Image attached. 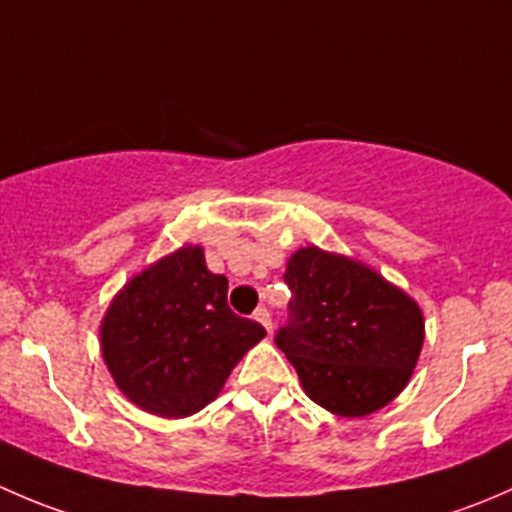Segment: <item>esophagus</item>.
Masks as SVG:
<instances>
[{
    "label": "esophagus",
    "mask_w": 512,
    "mask_h": 512,
    "mask_svg": "<svg viewBox=\"0 0 512 512\" xmlns=\"http://www.w3.org/2000/svg\"><path fill=\"white\" fill-rule=\"evenodd\" d=\"M255 319L262 324V327L267 329V334H272V314H270V309H267V307H257Z\"/></svg>",
    "instance_id": "1"
}]
</instances>
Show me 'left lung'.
Masks as SVG:
<instances>
[{"label":"left lung","mask_w":512,"mask_h":512,"mask_svg":"<svg viewBox=\"0 0 512 512\" xmlns=\"http://www.w3.org/2000/svg\"><path fill=\"white\" fill-rule=\"evenodd\" d=\"M285 282L294 297L275 344L309 399L356 418L399 396L423 344L414 299L369 267L319 247L289 257Z\"/></svg>","instance_id":"1"}]
</instances>
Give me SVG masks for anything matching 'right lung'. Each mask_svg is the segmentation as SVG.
Wrapping results in <instances>:
<instances>
[{"label": "right lung", "mask_w": 512, "mask_h": 512, "mask_svg": "<svg viewBox=\"0 0 512 512\" xmlns=\"http://www.w3.org/2000/svg\"><path fill=\"white\" fill-rule=\"evenodd\" d=\"M265 337L227 307V277L183 247L133 277L103 317L101 349L118 389L143 411L180 418L208 406L232 366Z\"/></svg>", "instance_id": "1"}]
</instances>
